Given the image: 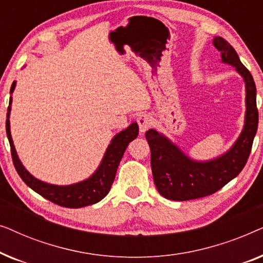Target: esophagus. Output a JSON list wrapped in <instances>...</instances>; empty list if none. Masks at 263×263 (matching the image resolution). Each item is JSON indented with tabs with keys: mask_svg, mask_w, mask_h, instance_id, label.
<instances>
[{
	"mask_svg": "<svg viewBox=\"0 0 263 263\" xmlns=\"http://www.w3.org/2000/svg\"><path fill=\"white\" fill-rule=\"evenodd\" d=\"M138 124H139V128H140V132L141 133H145L146 130H148V129L152 127L153 124V118L151 115L143 112L141 115H139L138 117Z\"/></svg>",
	"mask_w": 263,
	"mask_h": 263,
	"instance_id": "obj_1",
	"label": "esophagus"
}]
</instances>
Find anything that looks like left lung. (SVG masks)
Returning a JSON list of instances; mask_svg holds the SVG:
<instances>
[{
	"label": "left lung",
	"mask_w": 263,
	"mask_h": 263,
	"mask_svg": "<svg viewBox=\"0 0 263 263\" xmlns=\"http://www.w3.org/2000/svg\"><path fill=\"white\" fill-rule=\"evenodd\" d=\"M213 44L220 51L222 62L235 66L246 81V125L239 139L228 153L206 163L190 160L166 138L153 129L146 132L151 148L154 184L165 199L186 201L217 193L243 170L250 156L258 124L256 86L253 75L240 62L236 50L228 41L215 37Z\"/></svg>",
	"instance_id": "1"
}]
</instances>
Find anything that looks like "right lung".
Listing matches in <instances>:
<instances>
[{
	"mask_svg": "<svg viewBox=\"0 0 263 263\" xmlns=\"http://www.w3.org/2000/svg\"><path fill=\"white\" fill-rule=\"evenodd\" d=\"M15 88V82H13L12 87H10V93H13ZM10 103L12 98L9 99L8 114H7L6 121V130L7 136H8L9 145H10V153H12L13 164L15 166V170L21 179L33 189L35 193L39 195L45 197L46 200L51 201V202L59 204L62 207L68 208H80L89 204L99 202L103 197L107 195L110 192L111 185H112L115 176H116L118 164L123 157L124 151L127 149L129 142L138 138L139 134V125L133 123L121 132L120 134L115 136L112 141H111L109 148L106 149L104 159L96 171V174L91 178L86 179L84 182L77 183L73 185L59 186L38 181L33 176L27 172L26 168L23 166L20 163L19 158L16 156L15 148H14L12 136H10V128H9V111H10Z\"/></svg>",
	"mask_w": 263,
	"mask_h": 263,
	"instance_id": "add662e5",
	"label": "right lung"
}]
</instances>
